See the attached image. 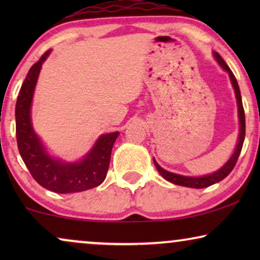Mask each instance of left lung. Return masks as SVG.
<instances>
[{"label":"left lung","mask_w":260,"mask_h":260,"mask_svg":"<svg viewBox=\"0 0 260 260\" xmlns=\"http://www.w3.org/2000/svg\"><path fill=\"white\" fill-rule=\"evenodd\" d=\"M215 56L216 61L219 62V65L222 67L226 72H229V76L231 78V83L233 85L234 92H236V97H237V103H238V115H239V138H238V143H237V148L234 150L233 155L231 156V158L225 163V166L221 167L219 170H216L215 173L209 174V175H205V176H200V177H193V176H183V175H179V174H174L170 172H167L161 167L158 166V163L154 159L155 167L156 169L158 170V173L165 177L167 181L169 182L179 184V186H183V187H189V188H206L208 186H212L216 182H220V181L225 179V177L229 175V174L232 172L234 166L238 161V157H239L241 148H243L244 144V140H245V112H244V108H243V102H241V95H240V90H239V85L237 83L236 77L232 73V71L230 70V67L227 66V63L225 62L221 56H220L219 53L214 52L213 53Z\"/></svg>","instance_id":"left-lung-1"}]
</instances>
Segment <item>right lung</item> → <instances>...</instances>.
Wrapping results in <instances>:
<instances>
[{
    "label": "right lung",
    "mask_w": 260,
    "mask_h": 260,
    "mask_svg": "<svg viewBox=\"0 0 260 260\" xmlns=\"http://www.w3.org/2000/svg\"><path fill=\"white\" fill-rule=\"evenodd\" d=\"M49 52H46L30 67L17 95L15 108L17 148L24 165L40 186L60 194L84 191L99 186L105 180L113 143L119 134L102 135L91 151L79 162H62L46 152L31 126L30 106L42 62L49 55Z\"/></svg>",
    "instance_id": "add662e5"
}]
</instances>
